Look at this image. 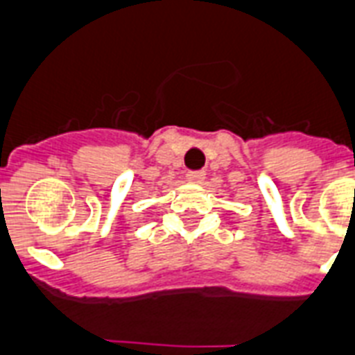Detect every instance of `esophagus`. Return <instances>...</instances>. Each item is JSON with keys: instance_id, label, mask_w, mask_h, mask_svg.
I'll return each mask as SVG.
<instances>
[{"instance_id": "1", "label": "esophagus", "mask_w": 355, "mask_h": 355, "mask_svg": "<svg viewBox=\"0 0 355 355\" xmlns=\"http://www.w3.org/2000/svg\"><path fill=\"white\" fill-rule=\"evenodd\" d=\"M207 178V174H205L203 171H190L187 172V181L189 183H201V181Z\"/></svg>"}]
</instances>
